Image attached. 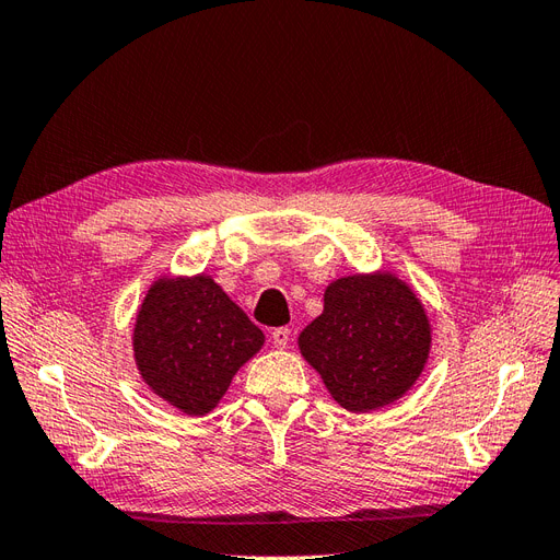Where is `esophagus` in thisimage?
<instances>
[{"instance_id": "34e87169", "label": "esophagus", "mask_w": 560, "mask_h": 560, "mask_svg": "<svg viewBox=\"0 0 560 560\" xmlns=\"http://www.w3.org/2000/svg\"><path fill=\"white\" fill-rule=\"evenodd\" d=\"M290 329L287 327H278L273 329V334H270V338H273V346L276 348H287V343H290Z\"/></svg>"}]
</instances>
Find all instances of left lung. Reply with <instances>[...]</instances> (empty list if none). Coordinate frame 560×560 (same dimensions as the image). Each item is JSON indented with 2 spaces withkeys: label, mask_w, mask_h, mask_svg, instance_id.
Wrapping results in <instances>:
<instances>
[{
  "label": "left lung",
  "mask_w": 560,
  "mask_h": 560,
  "mask_svg": "<svg viewBox=\"0 0 560 560\" xmlns=\"http://www.w3.org/2000/svg\"><path fill=\"white\" fill-rule=\"evenodd\" d=\"M432 346L425 308L389 270L334 280L325 311L299 334V350L336 404L369 413L404 397Z\"/></svg>",
  "instance_id": "obj_1"
}]
</instances>
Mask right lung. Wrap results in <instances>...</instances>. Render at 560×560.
I'll return each instance as SVG.
<instances>
[{
	"mask_svg": "<svg viewBox=\"0 0 560 560\" xmlns=\"http://www.w3.org/2000/svg\"><path fill=\"white\" fill-rule=\"evenodd\" d=\"M264 341L210 276H161L135 317L132 354L151 393L186 416H206Z\"/></svg>",
	"mask_w": 560,
	"mask_h": 560,
	"instance_id": "obj_1",
	"label": "right lung"
}]
</instances>
